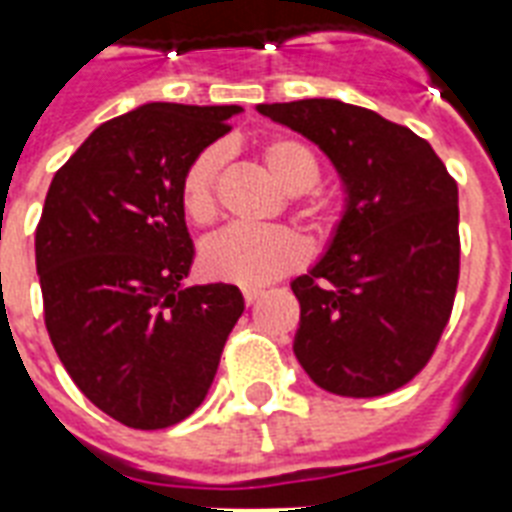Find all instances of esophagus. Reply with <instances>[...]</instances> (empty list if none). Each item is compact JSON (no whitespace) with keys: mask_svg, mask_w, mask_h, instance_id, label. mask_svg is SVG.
<instances>
[{"mask_svg":"<svg viewBox=\"0 0 512 512\" xmlns=\"http://www.w3.org/2000/svg\"><path fill=\"white\" fill-rule=\"evenodd\" d=\"M260 297H263V289H244V303L247 305H252Z\"/></svg>","mask_w":512,"mask_h":512,"instance_id":"34e87169","label":"esophagus"}]
</instances>
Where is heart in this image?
<instances>
[{
    "label": "heart",
    "instance_id": "b5f03b06",
    "mask_svg": "<svg viewBox=\"0 0 512 512\" xmlns=\"http://www.w3.org/2000/svg\"><path fill=\"white\" fill-rule=\"evenodd\" d=\"M260 159L265 170L287 193H300V220L319 244L335 239L342 223V201L335 191L321 188V162L305 140L273 135L263 140ZM225 162L223 146L201 148L180 177V204L196 225L217 217V180ZM308 260V244L295 231L273 228H225L201 247V271L223 284L257 289L297 271Z\"/></svg>",
    "mask_w": 512,
    "mask_h": 512
}]
</instances>
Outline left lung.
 I'll use <instances>...</instances> for the list:
<instances>
[{
	"instance_id": "1",
	"label": "left lung",
	"mask_w": 512,
	"mask_h": 512,
	"mask_svg": "<svg viewBox=\"0 0 512 512\" xmlns=\"http://www.w3.org/2000/svg\"><path fill=\"white\" fill-rule=\"evenodd\" d=\"M260 114L313 140L348 185L329 252L292 281L295 356L319 388L374 398L404 388L444 335L460 281L457 180L409 127L342 100Z\"/></svg>"
}]
</instances>
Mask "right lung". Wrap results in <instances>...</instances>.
<instances>
[{
  "mask_svg": "<svg viewBox=\"0 0 512 512\" xmlns=\"http://www.w3.org/2000/svg\"><path fill=\"white\" fill-rule=\"evenodd\" d=\"M239 106L148 103L100 124L55 177L36 225L44 327L76 388L127 428L199 409L244 313L233 284L183 287L193 244L180 177Z\"/></svg>",
  "mask_w": 512,
  "mask_h": 512,
  "instance_id": "obj_1",
  "label": "right lung"
}]
</instances>
